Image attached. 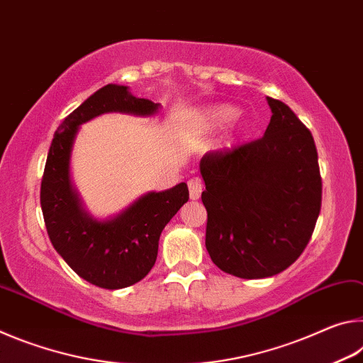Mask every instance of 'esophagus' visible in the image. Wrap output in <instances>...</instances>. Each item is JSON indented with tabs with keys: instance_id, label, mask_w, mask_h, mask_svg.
<instances>
[{
	"instance_id": "1",
	"label": "esophagus",
	"mask_w": 363,
	"mask_h": 363,
	"mask_svg": "<svg viewBox=\"0 0 363 363\" xmlns=\"http://www.w3.org/2000/svg\"><path fill=\"white\" fill-rule=\"evenodd\" d=\"M187 186H189L190 200H199L201 195V190H203V184L200 182V179H190L187 182Z\"/></svg>"
}]
</instances>
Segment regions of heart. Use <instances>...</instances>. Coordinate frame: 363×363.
<instances>
[{
	"label": "heart",
	"instance_id": "b5f03b06",
	"mask_svg": "<svg viewBox=\"0 0 363 363\" xmlns=\"http://www.w3.org/2000/svg\"><path fill=\"white\" fill-rule=\"evenodd\" d=\"M238 108L232 106H216L208 108L205 112V120L213 128H225L232 125L233 121L238 118Z\"/></svg>",
	"mask_w": 363,
	"mask_h": 363
}]
</instances>
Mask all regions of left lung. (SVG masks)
Returning a JSON list of instances; mask_svg holds the SVG:
<instances>
[{"instance_id":"8db88e82","label":"left lung","mask_w":363,"mask_h":363,"mask_svg":"<svg viewBox=\"0 0 363 363\" xmlns=\"http://www.w3.org/2000/svg\"><path fill=\"white\" fill-rule=\"evenodd\" d=\"M272 110L264 136L206 152V250L224 272L240 279L280 274L309 243L322 206L314 138L293 110L267 97Z\"/></svg>"}]
</instances>
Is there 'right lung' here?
I'll use <instances>...</instances> for the list:
<instances>
[{
	"label": "right lung",
	"mask_w": 363,
	"mask_h": 363,
	"mask_svg": "<svg viewBox=\"0 0 363 363\" xmlns=\"http://www.w3.org/2000/svg\"><path fill=\"white\" fill-rule=\"evenodd\" d=\"M157 108L158 104L131 96L126 86L107 84L60 123L49 147L40 190L49 240L79 277L107 290L138 284L150 272L162 230L189 200V189L181 182L164 192H150L120 216L97 223L82 210L72 189V144L78 126L97 115H152Z\"/></svg>",
	"instance_id": "obj_1"
}]
</instances>
